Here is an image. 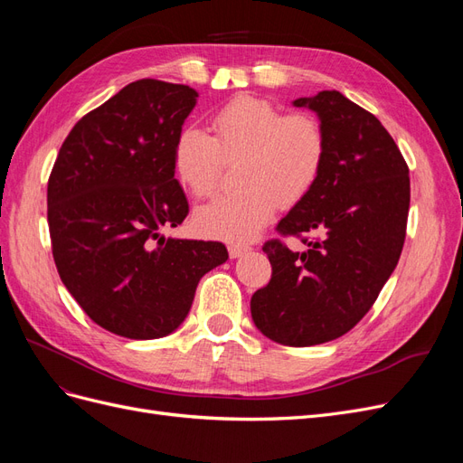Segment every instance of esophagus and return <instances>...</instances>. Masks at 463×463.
Returning <instances> with one entry per match:
<instances>
[{"mask_svg":"<svg viewBox=\"0 0 463 463\" xmlns=\"http://www.w3.org/2000/svg\"><path fill=\"white\" fill-rule=\"evenodd\" d=\"M247 250H250L249 245H240V243H230V245H228V253H230L232 259H237V257L245 255Z\"/></svg>","mask_w":463,"mask_h":463,"instance_id":"esophagus-1","label":"esophagus"}]
</instances>
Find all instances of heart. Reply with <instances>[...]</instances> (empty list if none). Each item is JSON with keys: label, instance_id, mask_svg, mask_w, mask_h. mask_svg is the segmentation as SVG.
<instances>
[{"label": "heart", "instance_id": "obj_1", "mask_svg": "<svg viewBox=\"0 0 463 463\" xmlns=\"http://www.w3.org/2000/svg\"><path fill=\"white\" fill-rule=\"evenodd\" d=\"M213 137L181 129L174 145L175 174L194 199L218 191L223 162L241 160L240 191L197 210L194 228L218 240L245 241L270 222L278 206L303 201L322 174L326 135L320 121L296 111L284 114L269 100L240 96L210 119Z\"/></svg>", "mask_w": 463, "mask_h": 463}]
</instances>
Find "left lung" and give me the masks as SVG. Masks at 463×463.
Returning <instances> with one entry per match:
<instances>
[{
  "label": "left lung",
  "mask_w": 463,
  "mask_h": 463,
  "mask_svg": "<svg viewBox=\"0 0 463 463\" xmlns=\"http://www.w3.org/2000/svg\"><path fill=\"white\" fill-rule=\"evenodd\" d=\"M326 135L317 185L279 220L282 235L262 250L272 264L269 286L250 298L257 328L282 345L307 347L340 338L369 313L402 255L410 210V170L394 138L367 109L338 90L298 98Z\"/></svg>",
  "instance_id": "1"
}]
</instances>
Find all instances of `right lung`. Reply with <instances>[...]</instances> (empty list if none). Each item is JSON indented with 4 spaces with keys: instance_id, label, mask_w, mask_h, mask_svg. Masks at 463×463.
Wrapping results in <instances>:
<instances>
[{
    "instance_id": "obj_1",
    "label": "right lung",
    "mask_w": 463,
    "mask_h": 463,
    "mask_svg": "<svg viewBox=\"0 0 463 463\" xmlns=\"http://www.w3.org/2000/svg\"><path fill=\"white\" fill-rule=\"evenodd\" d=\"M199 92L141 79L77 121L48 179L61 282L98 326L131 340L172 334L199 279L228 260L220 241L175 240L189 203L174 145Z\"/></svg>"
}]
</instances>
